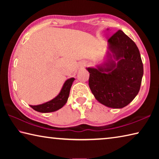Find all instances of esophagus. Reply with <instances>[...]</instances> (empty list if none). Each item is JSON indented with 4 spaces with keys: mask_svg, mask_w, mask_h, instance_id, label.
<instances>
[{
    "mask_svg": "<svg viewBox=\"0 0 159 159\" xmlns=\"http://www.w3.org/2000/svg\"><path fill=\"white\" fill-rule=\"evenodd\" d=\"M85 66H86V62H84V61H83V62L80 63L79 66V69H83Z\"/></svg>",
    "mask_w": 159,
    "mask_h": 159,
    "instance_id": "1",
    "label": "esophagus"
}]
</instances>
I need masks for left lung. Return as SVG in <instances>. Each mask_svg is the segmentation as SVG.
<instances>
[{"label": "left lung", "mask_w": 159, "mask_h": 159, "mask_svg": "<svg viewBox=\"0 0 159 159\" xmlns=\"http://www.w3.org/2000/svg\"><path fill=\"white\" fill-rule=\"evenodd\" d=\"M109 59L104 66L87 68L89 87L97 100L108 107L123 108L133 100L140 88L143 64L134 42L121 30L108 40ZM114 57L117 61L112 60Z\"/></svg>", "instance_id": "1"}]
</instances>
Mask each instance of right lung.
<instances>
[{"label":"right lung","instance_id":"add662e5","mask_svg":"<svg viewBox=\"0 0 159 159\" xmlns=\"http://www.w3.org/2000/svg\"><path fill=\"white\" fill-rule=\"evenodd\" d=\"M74 80V78H71V79L66 80L62 88H61L60 93L52 100L47 102L46 103L39 104V105H30V107L35 111L41 113L53 112L61 109L66 103L69 95L70 89H71L72 83H73Z\"/></svg>","mask_w":159,"mask_h":159}]
</instances>
